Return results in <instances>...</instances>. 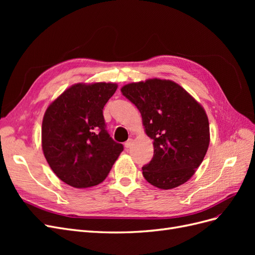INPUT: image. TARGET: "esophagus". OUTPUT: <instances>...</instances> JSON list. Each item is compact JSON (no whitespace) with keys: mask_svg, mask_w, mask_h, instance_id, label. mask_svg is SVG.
I'll list each match as a JSON object with an SVG mask.
<instances>
[{"mask_svg":"<svg viewBox=\"0 0 255 255\" xmlns=\"http://www.w3.org/2000/svg\"><path fill=\"white\" fill-rule=\"evenodd\" d=\"M133 139L132 138H129V139L128 140V141H126V143H125V146H126V149H128V148H130V145L133 144Z\"/></svg>","mask_w":255,"mask_h":255,"instance_id":"1","label":"esophagus"}]
</instances>
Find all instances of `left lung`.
Instances as JSON below:
<instances>
[{"mask_svg":"<svg viewBox=\"0 0 255 255\" xmlns=\"http://www.w3.org/2000/svg\"><path fill=\"white\" fill-rule=\"evenodd\" d=\"M122 95L141 114L154 155L142 167L144 179L160 189H172L195 174L210 144V123L202 105L169 80L130 83Z\"/></svg>","mask_w":255,"mask_h":255,"instance_id":"1","label":"left lung"}]
</instances>
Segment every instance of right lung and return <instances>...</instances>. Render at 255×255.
<instances>
[{"label": "right lung", "mask_w": 255, "mask_h": 255, "mask_svg": "<svg viewBox=\"0 0 255 255\" xmlns=\"http://www.w3.org/2000/svg\"><path fill=\"white\" fill-rule=\"evenodd\" d=\"M114 83H79L66 89L43 116L41 142L53 172L75 188L102 183L123 151L106 130L103 109Z\"/></svg>", "instance_id": "obj_1"}]
</instances>
